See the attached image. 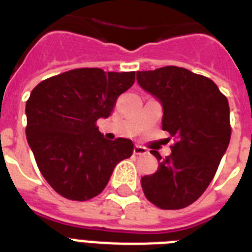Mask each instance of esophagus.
<instances>
[{
  "label": "esophagus",
  "mask_w": 252,
  "mask_h": 252,
  "mask_svg": "<svg viewBox=\"0 0 252 252\" xmlns=\"http://www.w3.org/2000/svg\"><path fill=\"white\" fill-rule=\"evenodd\" d=\"M133 154H136V156H146V154H148V150H146L144 146L136 145L133 149Z\"/></svg>",
  "instance_id": "esophagus-1"
}]
</instances>
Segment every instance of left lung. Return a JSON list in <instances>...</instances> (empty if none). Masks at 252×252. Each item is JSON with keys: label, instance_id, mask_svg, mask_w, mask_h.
<instances>
[{"label": "left lung", "instance_id": "left-lung-1", "mask_svg": "<svg viewBox=\"0 0 252 252\" xmlns=\"http://www.w3.org/2000/svg\"><path fill=\"white\" fill-rule=\"evenodd\" d=\"M137 82L161 102L162 129L175 138L168 157L152 150L159 166L142 191L156 207L182 209L203 195L229 146V103L213 81L178 66L137 72Z\"/></svg>", "mask_w": 252, "mask_h": 252}]
</instances>
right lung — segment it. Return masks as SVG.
<instances>
[{"instance_id":"obj_1","label":"right lung","mask_w":252,"mask_h":252,"mask_svg":"<svg viewBox=\"0 0 252 252\" xmlns=\"http://www.w3.org/2000/svg\"><path fill=\"white\" fill-rule=\"evenodd\" d=\"M134 84V72L73 69L41 81L26 102V136L49 186L65 199L85 201L104 189L115 166L133 153L128 138H104L96 120Z\"/></svg>"}]
</instances>
